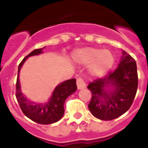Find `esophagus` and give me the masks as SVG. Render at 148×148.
<instances>
[{
	"instance_id": "esophagus-1",
	"label": "esophagus",
	"mask_w": 148,
	"mask_h": 148,
	"mask_svg": "<svg viewBox=\"0 0 148 148\" xmlns=\"http://www.w3.org/2000/svg\"><path fill=\"white\" fill-rule=\"evenodd\" d=\"M76 84H77V87H78V90L83 89L86 87L85 82H84V81L82 78H77Z\"/></svg>"
}]
</instances>
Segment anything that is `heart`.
Returning a JSON list of instances; mask_svg holds the SVG:
<instances>
[{
  "label": "heart",
  "instance_id": "1",
  "mask_svg": "<svg viewBox=\"0 0 148 148\" xmlns=\"http://www.w3.org/2000/svg\"><path fill=\"white\" fill-rule=\"evenodd\" d=\"M74 58L76 61L90 64V70L95 75H101L110 69L114 63V56L108 49L96 47H86L78 50Z\"/></svg>",
  "mask_w": 148,
  "mask_h": 148
}]
</instances>
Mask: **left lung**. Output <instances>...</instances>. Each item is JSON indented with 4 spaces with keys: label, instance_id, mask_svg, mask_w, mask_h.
<instances>
[{
    "label": "left lung",
    "instance_id": "1",
    "mask_svg": "<svg viewBox=\"0 0 148 148\" xmlns=\"http://www.w3.org/2000/svg\"><path fill=\"white\" fill-rule=\"evenodd\" d=\"M122 54L116 70L110 72L104 78L94 80L87 87L92 93L89 110L99 119L113 120L126 113L136 94V63L125 51H123ZM106 87H111L112 90Z\"/></svg>",
    "mask_w": 148,
    "mask_h": 148
}]
</instances>
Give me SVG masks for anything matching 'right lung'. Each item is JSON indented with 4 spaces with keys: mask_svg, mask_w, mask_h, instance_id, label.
<instances>
[{
    "mask_svg": "<svg viewBox=\"0 0 148 148\" xmlns=\"http://www.w3.org/2000/svg\"><path fill=\"white\" fill-rule=\"evenodd\" d=\"M44 48L33 50L32 53L26 56L20 63L18 66L15 96L22 112L27 117L38 124L49 125L58 121L62 118L63 115L64 113V104L65 101L68 96L72 95L76 90L77 86L75 78L62 82L56 87L49 102L45 104H35L27 100L24 97V95L21 91V85L18 78L21 68L28 57L42 53Z\"/></svg>",
    "mask_w": 148,
    "mask_h": 148,
    "instance_id": "1",
    "label": "right lung"
}]
</instances>
